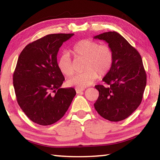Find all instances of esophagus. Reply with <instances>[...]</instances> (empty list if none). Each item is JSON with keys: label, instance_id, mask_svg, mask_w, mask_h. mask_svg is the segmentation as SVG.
Returning <instances> with one entry per match:
<instances>
[{"label": "esophagus", "instance_id": "obj_1", "mask_svg": "<svg viewBox=\"0 0 160 160\" xmlns=\"http://www.w3.org/2000/svg\"><path fill=\"white\" fill-rule=\"evenodd\" d=\"M85 90V89H81V88H75V91H76L77 93H80Z\"/></svg>", "mask_w": 160, "mask_h": 160}]
</instances>
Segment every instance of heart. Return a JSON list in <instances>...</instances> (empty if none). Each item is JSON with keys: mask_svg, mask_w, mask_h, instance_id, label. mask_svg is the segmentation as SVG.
Masks as SVG:
<instances>
[{"mask_svg": "<svg viewBox=\"0 0 160 160\" xmlns=\"http://www.w3.org/2000/svg\"><path fill=\"white\" fill-rule=\"evenodd\" d=\"M75 58H84L83 72L75 75L68 80L69 86L84 88L92 84L98 75L104 76L112 68L113 52L112 48L106 44H99L98 42L90 39H82L78 42L72 48ZM57 66L60 71L66 77L74 73V67L72 59L68 53H64L58 58Z\"/></svg>", "mask_w": 160, "mask_h": 160, "instance_id": "obj_1", "label": "heart"}]
</instances>
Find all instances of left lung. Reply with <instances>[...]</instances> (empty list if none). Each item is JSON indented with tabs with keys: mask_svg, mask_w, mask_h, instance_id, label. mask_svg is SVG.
<instances>
[{
	"mask_svg": "<svg viewBox=\"0 0 160 160\" xmlns=\"http://www.w3.org/2000/svg\"><path fill=\"white\" fill-rule=\"evenodd\" d=\"M109 44L113 63L102 80L107 86L97 85L99 97L94 104L99 114L110 121L128 118L139 107L147 83V75L140 53L116 32L94 37Z\"/></svg>",
	"mask_w": 160,
	"mask_h": 160,
	"instance_id": "left-lung-1",
	"label": "left lung"
}]
</instances>
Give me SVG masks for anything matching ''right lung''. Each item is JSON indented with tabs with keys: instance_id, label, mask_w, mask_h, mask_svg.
<instances>
[{
	"instance_id": "obj_1",
	"label": "right lung",
	"mask_w": 160,
	"mask_h": 160,
	"mask_svg": "<svg viewBox=\"0 0 160 160\" xmlns=\"http://www.w3.org/2000/svg\"><path fill=\"white\" fill-rule=\"evenodd\" d=\"M74 34H51L29 43L22 51L13 73V86L22 110L33 122L48 126L68 109L75 89L61 88L65 78L57 66L63 43Z\"/></svg>"
}]
</instances>
